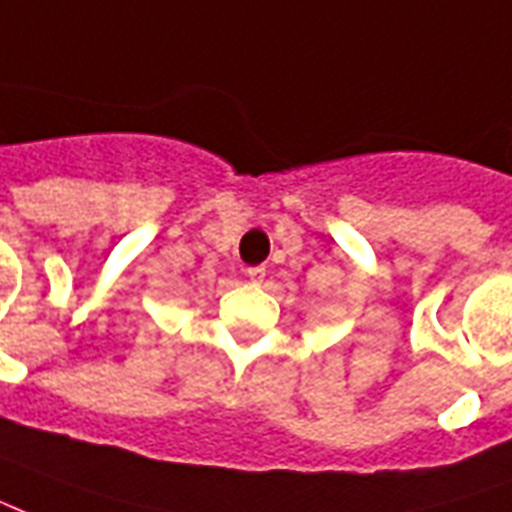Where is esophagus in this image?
Here are the masks:
<instances>
[{
	"label": "esophagus",
	"mask_w": 512,
	"mask_h": 512,
	"mask_svg": "<svg viewBox=\"0 0 512 512\" xmlns=\"http://www.w3.org/2000/svg\"><path fill=\"white\" fill-rule=\"evenodd\" d=\"M246 279H249V282H255V285H260V282L266 279V268L263 266L249 268V271H246Z\"/></svg>",
	"instance_id": "obj_1"
}]
</instances>
